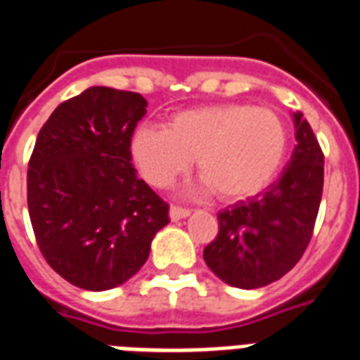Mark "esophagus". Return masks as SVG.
I'll use <instances>...</instances> for the list:
<instances>
[{"label": "esophagus", "instance_id": "1", "mask_svg": "<svg viewBox=\"0 0 360 360\" xmlns=\"http://www.w3.org/2000/svg\"><path fill=\"white\" fill-rule=\"evenodd\" d=\"M191 215V210L188 207H183V205H172L169 207V217L172 221H179V219H185V217Z\"/></svg>", "mask_w": 360, "mask_h": 360}]
</instances>
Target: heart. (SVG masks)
I'll use <instances>...</instances> for the list:
<instances>
[{
  "mask_svg": "<svg viewBox=\"0 0 360 360\" xmlns=\"http://www.w3.org/2000/svg\"><path fill=\"white\" fill-rule=\"evenodd\" d=\"M287 153L279 115L249 103H219L174 115L166 128L145 126L131 141L137 168L150 185H174L196 158L200 179L224 202L260 192Z\"/></svg>",
  "mask_w": 360,
  "mask_h": 360,
  "instance_id": "obj_1",
  "label": "heart"
}]
</instances>
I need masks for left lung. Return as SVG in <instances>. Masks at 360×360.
Segmentation results:
<instances>
[{
    "label": "left lung",
    "mask_w": 360,
    "mask_h": 360,
    "mask_svg": "<svg viewBox=\"0 0 360 360\" xmlns=\"http://www.w3.org/2000/svg\"><path fill=\"white\" fill-rule=\"evenodd\" d=\"M295 153L281 177L255 198L217 213L219 232L204 249L205 264L238 289H259L295 268L314 236L325 155L311 126L295 113Z\"/></svg>",
    "instance_id": "left-lung-1"
}]
</instances>
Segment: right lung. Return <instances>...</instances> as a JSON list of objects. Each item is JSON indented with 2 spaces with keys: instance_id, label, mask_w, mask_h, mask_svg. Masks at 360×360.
<instances>
[{
  "instance_id": "1",
  "label": "right lung",
  "mask_w": 360,
  "mask_h": 360,
  "mask_svg": "<svg viewBox=\"0 0 360 360\" xmlns=\"http://www.w3.org/2000/svg\"><path fill=\"white\" fill-rule=\"evenodd\" d=\"M137 92L92 86L60 103L27 164V211L41 255L75 287H119L147 262L169 205L131 166L147 113Z\"/></svg>"
}]
</instances>
